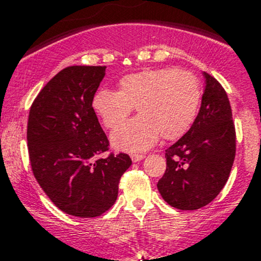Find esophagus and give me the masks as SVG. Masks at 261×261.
Masks as SVG:
<instances>
[{"label":"esophagus","mask_w":261,"mask_h":261,"mask_svg":"<svg viewBox=\"0 0 261 261\" xmlns=\"http://www.w3.org/2000/svg\"><path fill=\"white\" fill-rule=\"evenodd\" d=\"M143 158H145V155H143V154H133V155H131V160H133L134 163L142 161Z\"/></svg>","instance_id":"esophagus-1"}]
</instances>
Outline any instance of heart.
Returning a JSON list of instances; mask_svg holds the SVG:
<instances>
[{"mask_svg":"<svg viewBox=\"0 0 261 261\" xmlns=\"http://www.w3.org/2000/svg\"><path fill=\"white\" fill-rule=\"evenodd\" d=\"M201 85L187 70L155 68L124 76L119 92L101 88L94 94L92 107L107 128H115L134 108L139 116L112 134L119 151L140 153L160 139L176 140L190 128L201 103Z\"/></svg>","mask_w":261,"mask_h":261,"instance_id":"heart-1","label":"heart"}]
</instances>
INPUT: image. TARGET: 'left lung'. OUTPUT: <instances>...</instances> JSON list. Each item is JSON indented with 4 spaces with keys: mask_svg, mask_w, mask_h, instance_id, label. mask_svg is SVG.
<instances>
[{
    "mask_svg": "<svg viewBox=\"0 0 261 261\" xmlns=\"http://www.w3.org/2000/svg\"><path fill=\"white\" fill-rule=\"evenodd\" d=\"M205 88L195 121L166 149L167 169L157 188L179 210H197L216 197L228 180L236 155L232 109L222 86L202 72Z\"/></svg>",
    "mask_w": 261,
    "mask_h": 261,
    "instance_id": "left-lung-1",
    "label": "left lung"
}]
</instances>
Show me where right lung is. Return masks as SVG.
Here are the masks:
<instances>
[{
    "instance_id": "1",
    "label": "right lung",
    "mask_w": 261,
    "mask_h": 261,
    "mask_svg": "<svg viewBox=\"0 0 261 261\" xmlns=\"http://www.w3.org/2000/svg\"><path fill=\"white\" fill-rule=\"evenodd\" d=\"M106 68H64L41 89L29 112L33 174L56 207L71 216L97 217L108 211L133 163L125 153L95 160L109 146L92 107Z\"/></svg>"
}]
</instances>
